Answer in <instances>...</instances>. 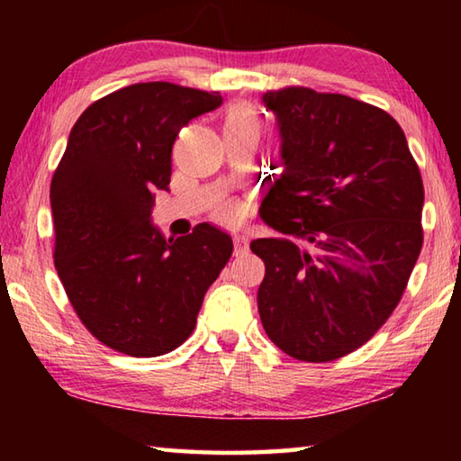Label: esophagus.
<instances>
[{
	"mask_svg": "<svg viewBox=\"0 0 461 461\" xmlns=\"http://www.w3.org/2000/svg\"><path fill=\"white\" fill-rule=\"evenodd\" d=\"M248 249V238H246V233H236V236H233V254H244Z\"/></svg>",
	"mask_w": 461,
	"mask_h": 461,
	"instance_id": "esophagus-1",
	"label": "esophagus"
}]
</instances>
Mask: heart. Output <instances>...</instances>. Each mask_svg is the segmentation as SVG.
I'll return each instance as SVG.
<instances>
[{"mask_svg": "<svg viewBox=\"0 0 461 461\" xmlns=\"http://www.w3.org/2000/svg\"><path fill=\"white\" fill-rule=\"evenodd\" d=\"M223 131H225V134L249 136V138H254V140L258 138L260 123H258V118H256L254 109L244 105V104L231 105L228 109V113H225ZM225 215H230V213H225Z\"/></svg>", "mask_w": 461, "mask_h": 461, "instance_id": "heart-1", "label": "heart"}]
</instances>
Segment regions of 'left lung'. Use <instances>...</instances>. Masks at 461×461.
<instances>
[{
    "label": "left lung",
    "mask_w": 461,
    "mask_h": 461,
    "mask_svg": "<svg viewBox=\"0 0 461 461\" xmlns=\"http://www.w3.org/2000/svg\"><path fill=\"white\" fill-rule=\"evenodd\" d=\"M276 115L283 173L260 217L280 238L249 248L267 267L264 331L294 360L352 354L399 305L423 246V178L399 123L339 93L285 87Z\"/></svg>",
    "instance_id": "8db88e82"
}]
</instances>
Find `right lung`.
Listing matches in <instances>:
<instances>
[{
  "label": "right lung",
  "instance_id": "1",
  "mask_svg": "<svg viewBox=\"0 0 461 461\" xmlns=\"http://www.w3.org/2000/svg\"><path fill=\"white\" fill-rule=\"evenodd\" d=\"M221 101L136 83L91 104L68 134L50 183L54 268L81 323L115 352L154 357L181 346L230 260L231 238L215 225L167 240L150 220L178 131Z\"/></svg>",
  "mask_w": 461,
  "mask_h": 461
}]
</instances>
